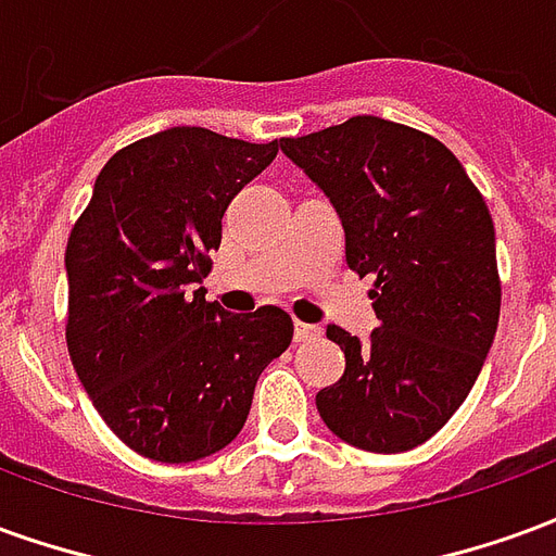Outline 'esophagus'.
<instances>
[{"mask_svg": "<svg viewBox=\"0 0 556 556\" xmlns=\"http://www.w3.org/2000/svg\"><path fill=\"white\" fill-rule=\"evenodd\" d=\"M321 333V327L315 325H303V321H294V342H309Z\"/></svg>", "mask_w": 556, "mask_h": 556, "instance_id": "34e87169", "label": "esophagus"}]
</instances>
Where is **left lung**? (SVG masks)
<instances>
[{"label": "left lung", "instance_id": "8db88e82", "mask_svg": "<svg viewBox=\"0 0 556 556\" xmlns=\"http://www.w3.org/2000/svg\"><path fill=\"white\" fill-rule=\"evenodd\" d=\"M279 148L337 207L351 270L375 277L369 339L327 327L345 372L315 396L318 414L357 450H414L465 402L497 333L489 207L450 148L378 115Z\"/></svg>", "mask_w": 556, "mask_h": 556}]
</instances>
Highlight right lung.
I'll return each instance as SVG.
<instances>
[{"mask_svg":"<svg viewBox=\"0 0 556 556\" xmlns=\"http://www.w3.org/2000/svg\"><path fill=\"white\" fill-rule=\"evenodd\" d=\"M279 142L169 127L103 166L67 238V351L134 453L184 465L229 446L258 375L291 345L289 313H226L199 286L223 214Z\"/></svg>","mask_w":556,"mask_h":556,"instance_id":"right-lung-1","label":"right lung"}]
</instances>
